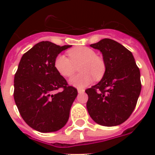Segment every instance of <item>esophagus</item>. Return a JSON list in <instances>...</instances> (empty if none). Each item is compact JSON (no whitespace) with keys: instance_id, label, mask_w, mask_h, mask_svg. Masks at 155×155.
Instances as JSON below:
<instances>
[{"instance_id":"34e87169","label":"esophagus","mask_w":155,"mask_h":155,"mask_svg":"<svg viewBox=\"0 0 155 155\" xmlns=\"http://www.w3.org/2000/svg\"><path fill=\"white\" fill-rule=\"evenodd\" d=\"M77 91H78V93H84V89H82V88H78L77 89Z\"/></svg>"}]
</instances>
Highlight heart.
<instances>
[{"label":"heart","instance_id":"heart-1","mask_svg":"<svg viewBox=\"0 0 155 155\" xmlns=\"http://www.w3.org/2000/svg\"><path fill=\"white\" fill-rule=\"evenodd\" d=\"M70 58L64 54H59L54 60L56 71L63 77L72 75L79 67L81 73L74 75L69 80V84L75 87H84L89 85L96 78L101 79L105 71V63L101 57L97 56L94 50L80 47L68 51Z\"/></svg>","mask_w":155,"mask_h":155}]
</instances>
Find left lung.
Returning <instances> with one entry per match:
<instances>
[{
	"label": "left lung",
	"instance_id": "left-lung-1",
	"mask_svg": "<svg viewBox=\"0 0 155 155\" xmlns=\"http://www.w3.org/2000/svg\"><path fill=\"white\" fill-rule=\"evenodd\" d=\"M90 47L102 53L105 71L97 84L85 91L87 112L101 125H120L132 114L139 97V68L133 54L114 40L104 38Z\"/></svg>",
	"mask_w": 155,
	"mask_h": 155
}]
</instances>
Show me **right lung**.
Wrapping results in <instances>:
<instances>
[{"label": "right lung", "mask_w": 155, "mask_h": 155, "mask_svg": "<svg viewBox=\"0 0 155 155\" xmlns=\"http://www.w3.org/2000/svg\"><path fill=\"white\" fill-rule=\"evenodd\" d=\"M71 46L42 41L21 58L14 75L13 97L21 117L34 130L55 132L67 124L77 90L56 71L54 60ZM62 89L55 93L56 90Z\"/></svg>", "instance_id": "add662e5"}]
</instances>
